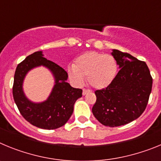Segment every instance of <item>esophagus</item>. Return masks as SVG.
<instances>
[{
	"label": "esophagus",
	"instance_id": "obj_1",
	"mask_svg": "<svg viewBox=\"0 0 161 161\" xmlns=\"http://www.w3.org/2000/svg\"><path fill=\"white\" fill-rule=\"evenodd\" d=\"M89 92H90V91L88 90V89H83V92H82V94H83L84 96H85V95H86V94H87V93H89Z\"/></svg>",
	"mask_w": 161,
	"mask_h": 161
}]
</instances>
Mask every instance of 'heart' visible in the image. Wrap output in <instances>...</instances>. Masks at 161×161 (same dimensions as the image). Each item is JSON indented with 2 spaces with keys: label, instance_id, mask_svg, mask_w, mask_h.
<instances>
[{
  "label": "heart",
  "instance_id": "b5f03b06",
  "mask_svg": "<svg viewBox=\"0 0 161 161\" xmlns=\"http://www.w3.org/2000/svg\"><path fill=\"white\" fill-rule=\"evenodd\" d=\"M117 61L110 55L89 52L75 59L74 65L68 67V74L76 85L81 86L85 76L92 87L102 89L109 86L116 76Z\"/></svg>",
  "mask_w": 161,
  "mask_h": 161
}]
</instances>
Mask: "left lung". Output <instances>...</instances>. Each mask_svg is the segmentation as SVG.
<instances>
[{
  "label": "left lung",
  "instance_id": "obj_1",
  "mask_svg": "<svg viewBox=\"0 0 161 161\" xmlns=\"http://www.w3.org/2000/svg\"><path fill=\"white\" fill-rule=\"evenodd\" d=\"M111 55L120 70L112 83L95 91L97 101L92 112L106 126L127 124L143 114L148 102L153 78L148 67L128 53L114 49Z\"/></svg>",
  "mask_w": 161,
  "mask_h": 161
}]
</instances>
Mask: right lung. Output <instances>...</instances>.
<instances>
[{"label": "right lung", "instance_id": "obj_1", "mask_svg": "<svg viewBox=\"0 0 161 161\" xmlns=\"http://www.w3.org/2000/svg\"><path fill=\"white\" fill-rule=\"evenodd\" d=\"M43 66L49 69L55 79V85L46 101L33 103L23 91V81L26 74L33 68ZM66 71L43 57L42 52H36L18 65L14 74L13 96L21 114L33 126L46 130L63 126L70 119L74 104L82 97V89L72 88L67 82Z\"/></svg>", "mask_w": 161, "mask_h": 161}]
</instances>
